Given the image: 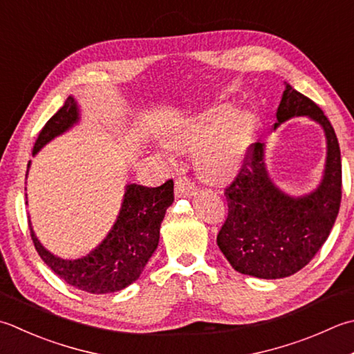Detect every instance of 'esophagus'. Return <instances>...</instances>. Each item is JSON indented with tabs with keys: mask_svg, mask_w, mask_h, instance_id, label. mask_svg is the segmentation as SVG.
<instances>
[{
	"mask_svg": "<svg viewBox=\"0 0 354 354\" xmlns=\"http://www.w3.org/2000/svg\"><path fill=\"white\" fill-rule=\"evenodd\" d=\"M196 192V185L195 183L189 179L187 176H179L175 183V193L179 198H187L192 196L193 193Z\"/></svg>",
	"mask_w": 354,
	"mask_h": 354,
	"instance_id": "obj_1",
	"label": "esophagus"
}]
</instances>
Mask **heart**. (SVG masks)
<instances>
[{
    "mask_svg": "<svg viewBox=\"0 0 354 354\" xmlns=\"http://www.w3.org/2000/svg\"><path fill=\"white\" fill-rule=\"evenodd\" d=\"M256 118L250 112L232 115L230 106L205 110L170 130L165 142L178 150H193L198 170L212 181H223L236 171L252 142Z\"/></svg>",
    "mask_w": 354,
    "mask_h": 354,
    "instance_id": "b5f03b06",
    "label": "heart"
}]
</instances>
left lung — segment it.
I'll use <instances>...</instances> for the list:
<instances>
[{"instance_id":"left-lung-1","label":"left lung","mask_w":354,"mask_h":354,"mask_svg":"<svg viewBox=\"0 0 354 354\" xmlns=\"http://www.w3.org/2000/svg\"><path fill=\"white\" fill-rule=\"evenodd\" d=\"M293 116H308L325 131L322 181L310 195L288 196L268 176L266 145H250L236 178L225 187L228 214L216 238L227 261L242 274L279 279L299 272L319 252L337 218L342 164L335 129L317 104L286 84L274 129Z\"/></svg>"}]
</instances>
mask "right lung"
<instances>
[{
	"mask_svg": "<svg viewBox=\"0 0 354 354\" xmlns=\"http://www.w3.org/2000/svg\"><path fill=\"white\" fill-rule=\"evenodd\" d=\"M78 121V104L73 96H68L64 106L41 129L33 145V155ZM173 198L171 179L159 187L129 184L112 230L95 250L80 259H61L46 250L29 224L30 236L41 259L68 286L93 295L115 293L140 278L155 253L159 228Z\"/></svg>",
	"mask_w": 354,
	"mask_h": 354,
	"instance_id": "obj_1",
	"label": "right lung"
}]
</instances>
